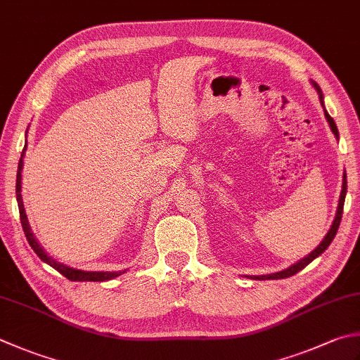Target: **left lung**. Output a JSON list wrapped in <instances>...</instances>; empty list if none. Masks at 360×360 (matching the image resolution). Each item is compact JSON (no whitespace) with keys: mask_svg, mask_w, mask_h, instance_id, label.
<instances>
[{"mask_svg":"<svg viewBox=\"0 0 360 360\" xmlns=\"http://www.w3.org/2000/svg\"><path fill=\"white\" fill-rule=\"evenodd\" d=\"M312 86L315 87L316 91H319L320 101H321V104H323V94H321L320 86H319V84H316L315 81H312ZM325 117H326V120H328L330 129H333V132H334V136L339 137V131H337V126H335V123H334V120H333V117H330V115L328 114L326 110H325ZM345 196H347V173H343L342 193H340L339 207H337V214H335V218H334V223H333V226H330V229L328 231V234L325 236V238H323V240H321V243H320L319 246H316V248L311 252V255H307L306 257H302L301 260H298L297 264H293L292 266H288V269H285V270H283V271H278V273L264 274V276H252V279H284V278H288V276H293V274H297L298 271H301L302 269H304V266H307L309 264H311L315 257H319L320 255H323V252H325V250L330 245V242L334 240L337 231H339L340 220H342V214H343Z\"/></svg>","mask_w":360,"mask_h":360,"instance_id":"left-lung-1","label":"left lung"}]
</instances>
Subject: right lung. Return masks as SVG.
Returning a JSON list of instances; mask_svg holds the SVG:
<instances>
[{
  "label": "right lung",
  "instance_id": "right-lung-1",
  "mask_svg": "<svg viewBox=\"0 0 360 360\" xmlns=\"http://www.w3.org/2000/svg\"><path fill=\"white\" fill-rule=\"evenodd\" d=\"M21 168H23V154H21L20 162H18L15 192H17V202H18V210H20L21 226H23L25 236L27 238V242H30L31 248L35 251V255H37L41 260H44L45 264H48L49 266H53L54 270H58L60 274H63V276H65L70 281H100V283H101V281H109V279H114V278L120 276L122 271H82V270H76V269H72V266H67L63 264L56 262V260L51 256L46 255V251L41 248L40 243L37 242V238H35V236L32 234L30 221H27V217H26V212H25L23 200H21Z\"/></svg>",
  "mask_w": 360,
  "mask_h": 360
}]
</instances>
